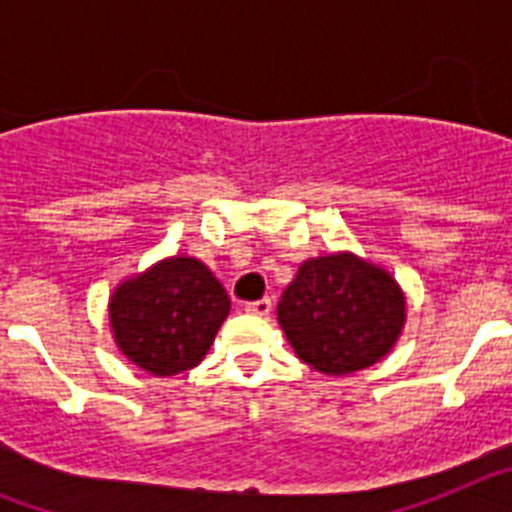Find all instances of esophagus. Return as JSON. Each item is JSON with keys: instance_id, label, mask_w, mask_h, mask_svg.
Instances as JSON below:
<instances>
[{"instance_id": "obj_1", "label": "esophagus", "mask_w": 512, "mask_h": 512, "mask_svg": "<svg viewBox=\"0 0 512 512\" xmlns=\"http://www.w3.org/2000/svg\"><path fill=\"white\" fill-rule=\"evenodd\" d=\"M246 312H251V315H259V318H266V315L271 312V300H269V297H264V300L248 302Z\"/></svg>"}]
</instances>
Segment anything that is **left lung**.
<instances>
[{
	"label": "left lung",
	"instance_id": "obj_1",
	"mask_svg": "<svg viewBox=\"0 0 512 512\" xmlns=\"http://www.w3.org/2000/svg\"><path fill=\"white\" fill-rule=\"evenodd\" d=\"M277 315L305 364L323 374H351L395 346L405 297L387 271L351 253H333L300 266Z\"/></svg>",
	"mask_w": 512,
	"mask_h": 512
}]
</instances>
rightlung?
Masks as SVG:
<instances>
[{
    "mask_svg": "<svg viewBox=\"0 0 512 512\" xmlns=\"http://www.w3.org/2000/svg\"><path fill=\"white\" fill-rule=\"evenodd\" d=\"M228 310L223 284L202 261L166 259L117 287L110 323L130 361L174 377L200 364Z\"/></svg>",
    "mask_w": 512,
    "mask_h": 512,
    "instance_id": "1",
    "label": "right lung"
}]
</instances>
